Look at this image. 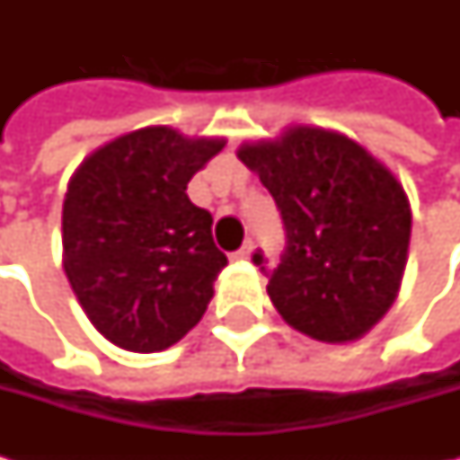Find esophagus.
Segmentation results:
<instances>
[{
  "label": "esophagus",
  "mask_w": 460,
  "mask_h": 460,
  "mask_svg": "<svg viewBox=\"0 0 460 460\" xmlns=\"http://www.w3.org/2000/svg\"><path fill=\"white\" fill-rule=\"evenodd\" d=\"M253 253V240H245V245L235 251V253H230V261H248Z\"/></svg>",
  "instance_id": "obj_1"
}]
</instances>
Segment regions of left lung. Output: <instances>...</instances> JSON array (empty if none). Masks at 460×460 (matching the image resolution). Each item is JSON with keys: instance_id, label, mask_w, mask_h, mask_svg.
<instances>
[{"instance_id": "left-lung-1", "label": "left lung", "mask_w": 460, "mask_h": 460, "mask_svg": "<svg viewBox=\"0 0 460 460\" xmlns=\"http://www.w3.org/2000/svg\"><path fill=\"white\" fill-rule=\"evenodd\" d=\"M238 158L281 209L287 251L266 292L284 323L320 343L361 341L394 305L407 266L412 212L397 176L317 125L243 143Z\"/></svg>"}]
</instances>
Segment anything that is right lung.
<instances>
[{"label": "right lung", "instance_id": "add662e5", "mask_svg": "<svg viewBox=\"0 0 460 460\" xmlns=\"http://www.w3.org/2000/svg\"><path fill=\"white\" fill-rule=\"evenodd\" d=\"M225 137L168 125L89 153L63 199V271L92 325L117 348L158 353L202 320L227 266L212 215L186 194Z\"/></svg>", "mask_w": 460, "mask_h": 460}]
</instances>
